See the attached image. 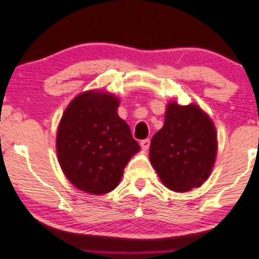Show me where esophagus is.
<instances>
[{
  "label": "esophagus",
  "mask_w": 259,
  "mask_h": 259,
  "mask_svg": "<svg viewBox=\"0 0 259 259\" xmlns=\"http://www.w3.org/2000/svg\"><path fill=\"white\" fill-rule=\"evenodd\" d=\"M140 146H142L143 150H148L149 146H150V139H144L140 142Z\"/></svg>",
  "instance_id": "34e87169"
}]
</instances>
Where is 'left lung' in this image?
<instances>
[{
	"mask_svg": "<svg viewBox=\"0 0 259 259\" xmlns=\"http://www.w3.org/2000/svg\"><path fill=\"white\" fill-rule=\"evenodd\" d=\"M215 155L217 134L209 117L193 104H169L149 151L164 185L174 192L199 187L209 177Z\"/></svg>",
	"mask_w": 259,
	"mask_h": 259,
	"instance_id": "left-lung-1",
	"label": "left lung"
}]
</instances>
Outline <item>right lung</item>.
<instances>
[{
	"label": "right lung",
	"instance_id": "add662e5",
	"mask_svg": "<svg viewBox=\"0 0 259 259\" xmlns=\"http://www.w3.org/2000/svg\"><path fill=\"white\" fill-rule=\"evenodd\" d=\"M111 94L88 91L65 110L57 130L60 165L76 188L105 194L119 184L129 159L140 150L130 127L117 116Z\"/></svg>",
	"mask_w": 259,
	"mask_h": 259
}]
</instances>
